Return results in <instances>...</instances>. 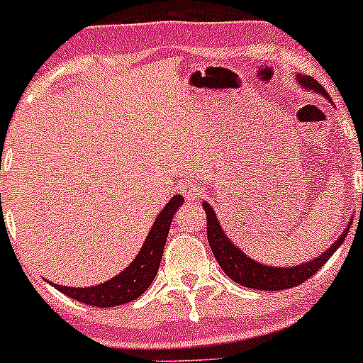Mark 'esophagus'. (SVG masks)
<instances>
[{"label":"esophagus","instance_id":"34e87169","mask_svg":"<svg viewBox=\"0 0 363 363\" xmlns=\"http://www.w3.org/2000/svg\"><path fill=\"white\" fill-rule=\"evenodd\" d=\"M179 189H181V193L188 200H196L202 195V186L196 184V182L193 181H182L181 184H179Z\"/></svg>","mask_w":363,"mask_h":363}]
</instances>
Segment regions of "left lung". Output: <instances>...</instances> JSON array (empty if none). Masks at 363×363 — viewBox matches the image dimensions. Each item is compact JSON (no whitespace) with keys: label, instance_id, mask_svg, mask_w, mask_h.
<instances>
[{"label":"left lung","instance_id":"obj_1","mask_svg":"<svg viewBox=\"0 0 363 363\" xmlns=\"http://www.w3.org/2000/svg\"><path fill=\"white\" fill-rule=\"evenodd\" d=\"M296 80H298L300 86H303L306 89L314 91V93H320L328 98V93L323 89V86H321L320 82H316L313 77L296 75ZM328 100H330V98H328ZM202 205L205 214H207L208 246H211L212 252H214L219 267L225 270V274L230 279L242 284V286L246 288H252V290L277 291L298 286L303 281L313 277L314 274L327 263V259L332 258V255L342 246V242L346 240L347 232H350V226H347V228L340 233L339 239L335 240L327 251L321 252L318 258L309 259V262L300 263V265L295 267H283V269H281V267H269L265 265V263L255 262V259H251L242 250H239V247L226 237V233L223 232L221 225H219L218 218H216L214 214V208H212L207 202H203Z\"/></svg>","mask_w":363,"mask_h":363}]
</instances>
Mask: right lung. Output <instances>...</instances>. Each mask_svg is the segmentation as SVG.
Here are the masks:
<instances>
[{
  "instance_id": "add662e5",
  "label": "right lung",
  "mask_w": 363,
  "mask_h": 363,
  "mask_svg": "<svg viewBox=\"0 0 363 363\" xmlns=\"http://www.w3.org/2000/svg\"><path fill=\"white\" fill-rule=\"evenodd\" d=\"M184 199L181 195H175L170 202L164 205L163 211L156 218L144 246L137 258L126 267L121 274L112 277L111 281L89 288H68L61 284H52L61 294L72 296L73 300H79L82 303L96 307H116L123 303L131 302L138 298L155 281L158 274L161 256H163L164 242H167L168 230H170L172 219L177 208L181 207Z\"/></svg>"
}]
</instances>
